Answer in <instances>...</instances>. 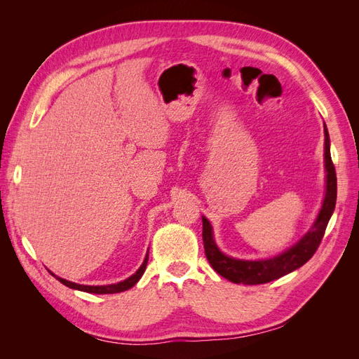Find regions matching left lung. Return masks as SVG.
I'll list each match as a JSON object with an SVG mask.
<instances>
[{"label":"left lung","mask_w":359,"mask_h":359,"mask_svg":"<svg viewBox=\"0 0 359 359\" xmlns=\"http://www.w3.org/2000/svg\"><path fill=\"white\" fill-rule=\"evenodd\" d=\"M325 132V166H327V194H325L322 210L318 215L316 223L313 229L302 238V240L289 248L287 252L273 259L265 260H238L223 255L219 247L215 245L212 238V227L210 222L202 217V238H203V248L205 256L208 259L211 266L219 273L222 277L227 278L236 285H264L268 281L277 280L283 277L292 271L298 269L311 259L316 253L322 238L325 235L328 222L335 208L337 199V177L335 168L331 160L330 153V135L327 126H323Z\"/></svg>","instance_id":"obj_1"}]
</instances>
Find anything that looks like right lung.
<instances>
[{
  "instance_id": "obj_1",
  "label": "right lung",
  "mask_w": 359,
  "mask_h": 359,
  "mask_svg": "<svg viewBox=\"0 0 359 359\" xmlns=\"http://www.w3.org/2000/svg\"><path fill=\"white\" fill-rule=\"evenodd\" d=\"M147 264H148V253H147V256H145L144 264L140 265V268L136 271V273H135L132 277H128L127 280L119 281V283H116V285H107V286H85V285L72 283V281L60 278V277H57V276H55V278H57L58 281H61L62 285H66V286H69V287H72V289L82 290V292H90V293H118V292H124V290H127V289H130V287H133V286L137 283L139 278L142 277V274L145 273ZM52 276H53V274H52Z\"/></svg>"
}]
</instances>
